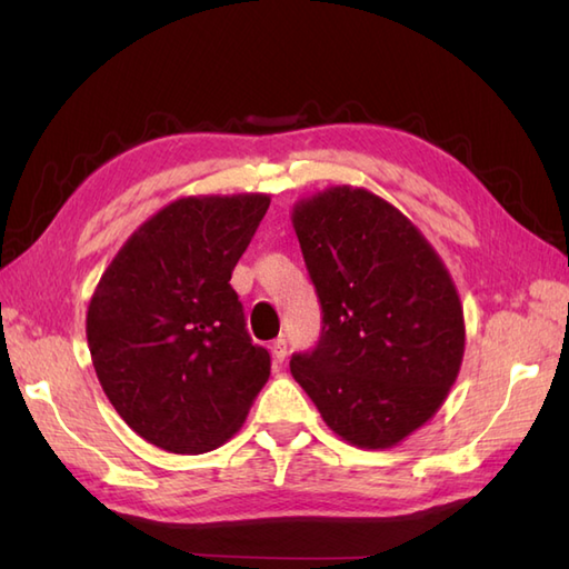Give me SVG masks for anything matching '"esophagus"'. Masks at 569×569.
<instances>
[{"instance_id": "obj_1", "label": "esophagus", "mask_w": 569, "mask_h": 569, "mask_svg": "<svg viewBox=\"0 0 569 569\" xmlns=\"http://www.w3.org/2000/svg\"><path fill=\"white\" fill-rule=\"evenodd\" d=\"M271 355H273V359L278 361V365H283L286 357H288V345H286L283 337H278V340L271 342Z\"/></svg>"}]
</instances>
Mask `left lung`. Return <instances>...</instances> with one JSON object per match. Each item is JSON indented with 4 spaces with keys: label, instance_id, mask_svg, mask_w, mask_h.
Wrapping results in <instances>:
<instances>
[{
    "label": "left lung",
    "instance_id": "1",
    "mask_svg": "<svg viewBox=\"0 0 569 569\" xmlns=\"http://www.w3.org/2000/svg\"><path fill=\"white\" fill-rule=\"evenodd\" d=\"M322 308L291 373L328 428L386 450L438 413L462 367L465 312L440 253L391 202L335 186L293 204Z\"/></svg>",
    "mask_w": 569,
    "mask_h": 569
}]
</instances>
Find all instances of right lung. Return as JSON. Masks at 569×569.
<instances>
[{"mask_svg": "<svg viewBox=\"0 0 569 569\" xmlns=\"http://www.w3.org/2000/svg\"><path fill=\"white\" fill-rule=\"evenodd\" d=\"M271 198L190 196L149 217L107 266L88 306V347L127 426L173 455L224 445L269 381L229 286Z\"/></svg>", "mask_w": 569, "mask_h": 569, "instance_id": "1", "label": "right lung"}]
</instances>
